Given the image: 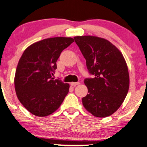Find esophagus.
<instances>
[{"label": "esophagus", "mask_w": 147, "mask_h": 147, "mask_svg": "<svg viewBox=\"0 0 147 147\" xmlns=\"http://www.w3.org/2000/svg\"><path fill=\"white\" fill-rule=\"evenodd\" d=\"M79 84H80V82H71V85L74 87H75V86H76V85H78Z\"/></svg>", "instance_id": "obj_1"}]
</instances>
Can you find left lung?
<instances>
[{"mask_svg":"<svg viewBox=\"0 0 147 147\" xmlns=\"http://www.w3.org/2000/svg\"><path fill=\"white\" fill-rule=\"evenodd\" d=\"M74 39L86 60L94 78L85 79L88 94L82 103L88 112L98 118H105L122 105L129 87L128 67L122 53L104 38L77 36Z\"/></svg>","mask_w":147,"mask_h":147,"instance_id":"8db88e82","label":"left lung"}]
</instances>
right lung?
Masks as SVG:
<instances>
[{
  "mask_svg": "<svg viewBox=\"0 0 147 147\" xmlns=\"http://www.w3.org/2000/svg\"><path fill=\"white\" fill-rule=\"evenodd\" d=\"M74 41L71 37H52L29 45L19 60L14 77L16 93L31 114L45 117L64 101L69 85L53 80L56 61L62 51Z\"/></svg>",
  "mask_w": 147,
  "mask_h": 147,
  "instance_id": "1",
  "label": "right lung"
}]
</instances>
